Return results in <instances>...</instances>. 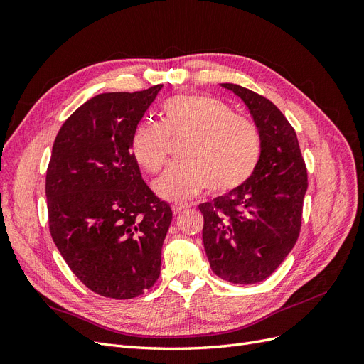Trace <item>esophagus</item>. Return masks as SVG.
Wrapping results in <instances>:
<instances>
[{
	"mask_svg": "<svg viewBox=\"0 0 364 364\" xmlns=\"http://www.w3.org/2000/svg\"><path fill=\"white\" fill-rule=\"evenodd\" d=\"M188 208H190L188 205H183V203H174V205L171 206L174 214H181L182 211H185V209H188Z\"/></svg>",
	"mask_w": 364,
	"mask_h": 364,
	"instance_id": "esophagus-1",
	"label": "esophagus"
}]
</instances>
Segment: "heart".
I'll use <instances>...</instances> for the list:
<instances>
[{
  "label": "heart",
  "instance_id": "heart-1",
  "mask_svg": "<svg viewBox=\"0 0 364 364\" xmlns=\"http://www.w3.org/2000/svg\"><path fill=\"white\" fill-rule=\"evenodd\" d=\"M186 139L181 161L171 164L153 188L162 199H191L205 188L232 191L255 170L261 142L257 127L209 95H176L161 107V123L144 121L132 135V155L142 168L158 173L168 155L170 139Z\"/></svg>",
  "mask_w": 364,
  "mask_h": 364
}]
</instances>
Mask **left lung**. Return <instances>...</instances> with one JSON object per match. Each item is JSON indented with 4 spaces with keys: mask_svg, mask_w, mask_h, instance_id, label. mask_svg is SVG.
<instances>
[{
    "mask_svg": "<svg viewBox=\"0 0 364 364\" xmlns=\"http://www.w3.org/2000/svg\"><path fill=\"white\" fill-rule=\"evenodd\" d=\"M220 86L249 107L261 153L243 185L199 205L203 246L218 278L257 284L279 267L299 237L306 168L296 132L277 106L240 85Z\"/></svg>",
    "mask_w": 364,
    "mask_h": 364,
    "instance_id": "obj_1",
    "label": "left lung"
}]
</instances>
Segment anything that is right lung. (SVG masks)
I'll return each mask as SVG.
<instances>
[{
    "instance_id": "add662e5",
    "label": "right lung",
    "mask_w": 364,
    "mask_h": 364,
    "mask_svg": "<svg viewBox=\"0 0 364 364\" xmlns=\"http://www.w3.org/2000/svg\"><path fill=\"white\" fill-rule=\"evenodd\" d=\"M162 85L83 103L54 139L46 194L50 234L87 289L112 299L149 290L173 218L142 181L130 139Z\"/></svg>"
}]
</instances>
